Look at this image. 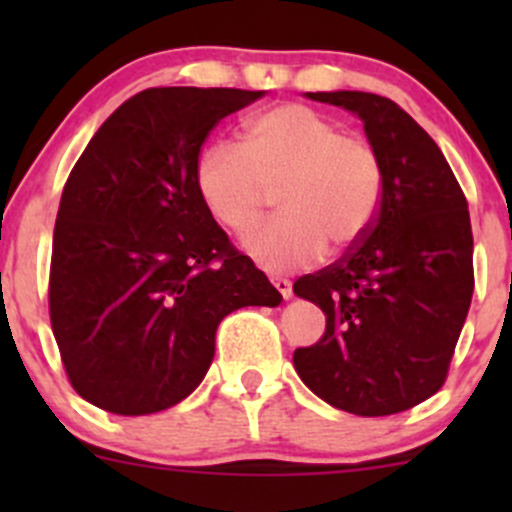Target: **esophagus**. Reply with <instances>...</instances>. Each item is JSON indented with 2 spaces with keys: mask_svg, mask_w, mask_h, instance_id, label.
Masks as SVG:
<instances>
[{
  "mask_svg": "<svg viewBox=\"0 0 512 512\" xmlns=\"http://www.w3.org/2000/svg\"><path fill=\"white\" fill-rule=\"evenodd\" d=\"M272 285L277 287V292H280L285 299L292 297V282L285 280V277H272Z\"/></svg>",
  "mask_w": 512,
  "mask_h": 512,
  "instance_id": "obj_1",
  "label": "esophagus"
}]
</instances>
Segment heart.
<instances>
[{
  "mask_svg": "<svg viewBox=\"0 0 512 512\" xmlns=\"http://www.w3.org/2000/svg\"><path fill=\"white\" fill-rule=\"evenodd\" d=\"M200 198L232 235L245 237L280 195V218L247 240L270 272H289L354 247L374 225L384 170L371 143L304 103H280L247 118L242 146L215 141L195 168Z\"/></svg>",
  "mask_w": 512,
  "mask_h": 512,
  "instance_id": "obj_1",
  "label": "heart"
}]
</instances>
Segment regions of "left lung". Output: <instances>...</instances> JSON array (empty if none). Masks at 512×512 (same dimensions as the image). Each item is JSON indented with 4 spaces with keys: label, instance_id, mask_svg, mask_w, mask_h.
<instances>
[{
    "label": "left lung",
    "instance_id": "1",
    "mask_svg": "<svg viewBox=\"0 0 512 512\" xmlns=\"http://www.w3.org/2000/svg\"><path fill=\"white\" fill-rule=\"evenodd\" d=\"M307 96L361 118L384 188L374 225L347 255L294 282L327 314L324 337L294 352V369L334 409L399 414L441 389L471 307L466 195L436 141L391 98Z\"/></svg>",
    "mask_w": 512,
    "mask_h": 512
}]
</instances>
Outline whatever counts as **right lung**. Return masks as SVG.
<instances>
[{
  "instance_id": "right-lung-1",
  "label": "right lung",
  "mask_w": 512,
  "mask_h": 512,
  "mask_svg": "<svg viewBox=\"0 0 512 512\" xmlns=\"http://www.w3.org/2000/svg\"><path fill=\"white\" fill-rule=\"evenodd\" d=\"M260 96L146 89L76 160L56 215L49 314L71 386L98 409H170L208 374L227 314L282 302L227 240L195 180L210 131Z\"/></svg>"
}]
</instances>
